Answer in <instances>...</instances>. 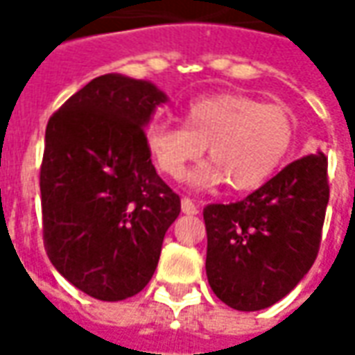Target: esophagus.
Returning <instances> with one entry per match:
<instances>
[{
  "instance_id": "1",
  "label": "esophagus",
  "mask_w": 355,
  "mask_h": 355,
  "mask_svg": "<svg viewBox=\"0 0 355 355\" xmlns=\"http://www.w3.org/2000/svg\"><path fill=\"white\" fill-rule=\"evenodd\" d=\"M182 211H184L185 215H196V213H199V207L191 201V199L184 198L182 199Z\"/></svg>"
}]
</instances>
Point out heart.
Listing matches in <instances>:
<instances>
[{"label":"heart","mask_w":355,"mask_h":355,"mask_svg":"<svg viewBox=\"0 0 355 355\" xmlns=\"http://www.w3.org/2000/svg\"><path fill=\"white\" fill-rule=\"evenodd\" d=\"M184 122L185 126L152 124L146 146L159 171L171 180H182L207 146L213 159L189 175L196 189L227 182L239 191L254 189L277 173L294 142V118L286 106L237 92L191 101Z\"/></svg>","instance_id":"1"}]
</instances>
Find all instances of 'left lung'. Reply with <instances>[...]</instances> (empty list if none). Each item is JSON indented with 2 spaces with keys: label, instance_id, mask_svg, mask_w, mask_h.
I'll list each match as a JSON object with an SVG mask.
<instances>
[{
  "label": "left lung",
  "instance_id": "left-lung-1",
  "mask_svg": "<svg viewBox=\"0 0 355 355\" xmlns=\"http://www.w3.org/2000/svg\"><path fill=\"white\" fill-rule=\"evenodd\" d=\"M328 159L300 157L237 203L203 209L205 270L227 306L254 312L272 306L304 279L320 247L330 199Z\"/></svg>",
  "mask_w": 355,
  "mask_h": 355
}]
</instances>
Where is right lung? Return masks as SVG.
I'll list each match as a JSON object with an SVG mask.
<instances>
[{
	"label": "right lung",
	"mask_w": 355,
	"mask_h": 355,
	"mask_svg": "<svg viewBox=\"0 0 355 355\" xmlns=\"http://www.w3.org/2000/svg\"><path fill=\"white\" fill-rule=\"evenodd\" d=\"M168 94L150 80L92 78L49 118L43 241L53 266L96 300L138 294L156 270L180 198L150 159L144 128Z\"/></svg>",
	"instance_id": "right-lung-1"
}]
</instances>
